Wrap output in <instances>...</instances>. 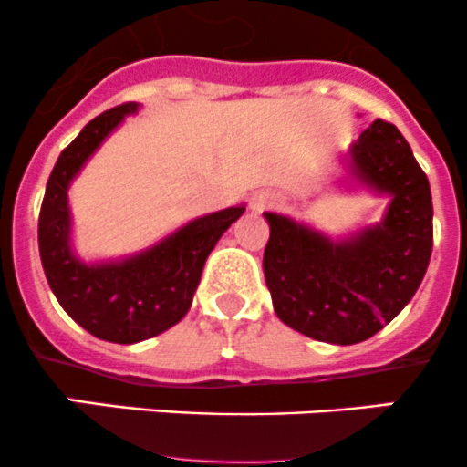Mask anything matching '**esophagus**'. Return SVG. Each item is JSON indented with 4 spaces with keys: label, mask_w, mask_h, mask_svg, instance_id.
<instances>
[{
    "label": "esophagus",
    "mask_w": 467,
    "mask_h": 467,
    "mask_svg": "<svg viewBox=\"0 0 467 467\" xmlns=\"http://www.w3.org/2000/svg\"><path fill=\"white\" fill-rule=\"evenodd\" d=\"M275 201H277L275 194H271V192H260V194L253 196L251 207H253V212H264V210H268V207L275 205Z\"/></svg>",
    "instance_id": "1"
}]
</instances>
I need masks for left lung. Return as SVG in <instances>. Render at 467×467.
Instances as JSON below:
<instances>
[{
	"mask_svg": "<svg viewBox=\"0 0 467 467\" xmlns=\"http://www.w3.org/2000/svg\"><path fill=\"white\" fill-rule=\"evenodd\" d=\"M350 178L389 196L379 223L334 242L291 216L271 228L264 277L282 323L309 338L352 346L393 321L420 286L434 246L425 171L398 129L375 119L346 153Z\"/></svg>",
	"mask_w": 467,
	"mask_h": 467,
	"instance_id": "obj_1",
	"label": "left lung"
}]
</instances>
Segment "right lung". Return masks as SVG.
Masks as SVG:
<instances>
[{"instance_id": "right-lung-1", "label": "right lung", "mask_w": 467, "mask_h": 467, "mask_svg": "<svg viewBox=\"0 0 467 467\" xmlns=\"http://www.w3.org/2000/svg\"><path fill=\"white\" fill-rule=\"evenodd\" d=\"M140 103L101 112L58 155L37 219V246L47 282L60 307L92 337L140 343L182 321L192 307L207 255L246 205L192 219L153 246L108 262H83L72 248L69 185L94 150Z\"/></svg>"}]
</instances>
